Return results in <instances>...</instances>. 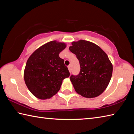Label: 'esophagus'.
Segmentation results:
<instances>
[{"instance_id": "34e87169", "label": "esophagus", "mask_w": 134, "mask_h": 134, "mask_svg": "<svg viewBox=\"0 0 134 134\" xmlns=\"http://www.w3.org/2000/svg\"><path fill=\"white\" fill-rule=\"evenodd\" d=\"M68 69H69V70L70 72H71V67L70 65L68 66Z\"/></svg>"}]
</instances>
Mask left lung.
I'll return each mask as SVG.
<instances>
[{"mask_svg":"<svg viewBox=\"0 0 134 134\" xmlns=\"http://www.w3.org/2000/svg\"><path fill=\"white\" fill-rule=\"evenodd\" d=\"M69 49L76 55L81 67L79 74L70 76L76 92L86 98L100 95L112 75L113 66L106 53L98 45L83 40L72 42Z\"/></svg>","mask_w":134,"mask_h":134,"instance_id":"obj_1","label":"left lung"}]
</instances>
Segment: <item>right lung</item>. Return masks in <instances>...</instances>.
Listing matches in <instances>:
<instances>
[{"label":"right lung","instance_id":"add662e5","mask_svg":"<svg viewBox=\"0 0 134 134\" xmlns=\"http://www.w3.org/2000/svg\"><path fill=\"white\" fill-rule=\"evenodd\" d=\"M66 47L63 42L50 41L36 50L28 59L24 80L28 89L37 98H50L60 89L70 72L59 53Z\"/></svg>","mask_w":134,"mask_h":134}]
</instances>
